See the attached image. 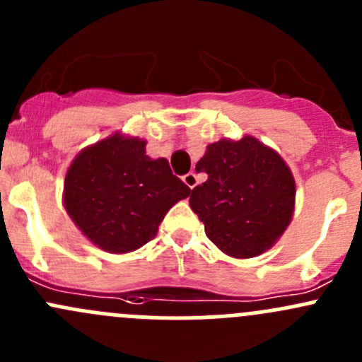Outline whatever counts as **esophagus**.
Masks as SVG:
<instances>
[{"label": "esophagus", "mask_w": 362, "mask_h": 362, "mask_svg": "<svg viewBox=\"0 0 362 362\" xmlns=\"http://www.w3.org/2000/svg\"><path fill=\"white\" fill-rule=\"evenodd\" d=\"M184 182L189 189H194L198 185V177H196V173H187L184 177Z\"/></svg>", "instance_id": "esophagus-1"}]
</instances>
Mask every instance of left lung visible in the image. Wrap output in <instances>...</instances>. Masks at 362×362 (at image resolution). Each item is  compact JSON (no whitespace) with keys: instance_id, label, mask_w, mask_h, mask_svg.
I'll use <instances>...</instances> for the list:
<instances>
[{"instance_id":"1","label":"left lung","mask_w":362,"mask_h":362,"mask_svg":"<svg viewBox=\"0 0 362 362\" xmlns=\"http://www.w3.org/2000/svg\"><path fill=\"white\" fill-rule=\"evenodd\" d=\"M208 175L189 198L204 233L229 257L250 259L279 242L293 221L296 182L276 151L252 134L210 144L196 164Z\"/></svg>"}]
</instances>
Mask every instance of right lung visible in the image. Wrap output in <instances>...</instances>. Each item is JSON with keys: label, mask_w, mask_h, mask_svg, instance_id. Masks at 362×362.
<instances>
[{"label": "right lung", "mask_w": 362, "mask_h": 362, "mask_svg": "<svg viewBox=\"0 0 362 362\" xmlns=\"http://www.w3.org/2000/svg\"><path fill=\"white\" fill-rule=\"evenodd\" d=\"M147 141L117 133L82 148L64 177L63 203L83 236L110 254H129L156 238L159 224L191 189Z\"/></svg>", "instance_id": "add662e5"}]
</instances>
